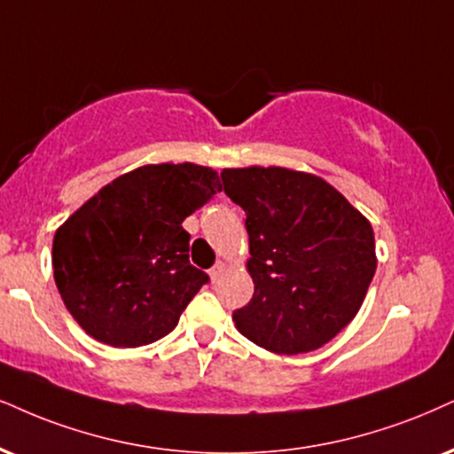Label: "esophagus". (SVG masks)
Here are the masks:
<instances>
[{
    "label": "esophagus",
    "instance_id": "1",
    "mask_svg": "<svg viewBox=\"0 0 454 454\" xmlns=\"http://www.w3.org/2000/svg\"><path fill=\"white\" fill-rule=\"evenodd\" d=\"M208 273H210V279H212V282H216V279L221 278L223 273H225V262H223V261H218L216 265L212 267V270H210Z\"/></svg>",
    "mask_w": 454,
    "mask_h": 454
}]
</instances>
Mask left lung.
Here are the masks:
<instances>
[{
	"mask_svg": "<svg viewBox=\"0 0 454 454\" xmlns=\"http://www.w3.org/2000/svg\"><path fill=\"white\" fill-rule=\"evenodd\" d=\"M223 189L246 212L254 282L236 328L273 354H307L356 317L377 254L371 221L316 175L279 166L225 168Z\"/></svg>",
	"mask_w": 454,
	"mask_h": 454,
	"instance_id": "8db88e82",
	"label": "left lung"
}]
</instances>
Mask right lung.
Listing matches in <instances>:
<instances>
[{"label":"right lung","instance_id":"add662e5","mask_svg":"<svg viewBox=\"0 0 454 454\" xmlns=\"http://www.w3.org/2000/svg\"><path fill=\"white\" fill-rule=\"evenodd\" d=\"M221 192L208 166L147 164L117 176L56 229L54 282L92 339L141 347L166 337L208 282L189 262L183 221Z\"/></svg>","mask_w":454,"mask_h":454}]
</instances>
